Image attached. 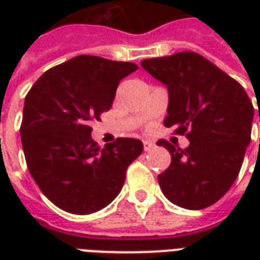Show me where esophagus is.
Masks as SVG:
<instances>
[{
	"instance_id": "34e87169",
	"label": "esophagus",
	"mask_w": 260,
	"mask_h": 260,
	"mask_svg": "<svg viewBox=\"0 0 260 260\" xmlns=\"http://www.w3.org/2000/svg\"><path fill=\"white\" fill-rule=\"evenodd\" d=\"M154 147V143L150 141H143V149H145V152H147V150H150V149H153Z\"/></svg>"
}]
</instances>
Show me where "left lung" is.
Listing matches in <instances>:
<instances>
[{
	"mask_svg": "<svg viewBox=\"0 0 260 260\" xmlns=\"http://www.w3.org/2000/svg\"><path fill=\"white\" fill-rule=\"evenodd\" d=\"M141 65L167 86L164 125L189 141L184 150L157 142L171 154L169 169L157 177L160 188L177 206H210L238 177L251 142L252 102L237 80L193 51L143 59Z\"/></svg>",
	"mask_w": 260,
	"mask_h": 260,
	"instance_id": "8db88e82",
	"label": "left lung"
}]
</instances>
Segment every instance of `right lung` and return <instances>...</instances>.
Here are the masks:
<instances>
[{"mask_svg": "<svg viewBox=\"0 0 260 260\" xmlns=\"http://www.w3.org/2000/svg\"><path fill=\"white\" fill-rule=\"evenodd\" d=\"M138 69L94 55H78L48 69L26 94L20 139L40 191L65 212L89 214L122 189L126 169L143 143L118 138L100 149L91 121L111 108L119 80Z\"/></svg>", "mask_w": 260, "mask_h": 260, "instance_id": "1", "label": "right lung"}]
</instances>
